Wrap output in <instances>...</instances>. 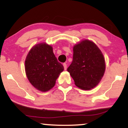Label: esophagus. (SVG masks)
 Masks as SVG:
<instances>
[{"label": "esophagus", "instance_id": "obj_1", "mask_svg": "<svg viewBox=\"0 0 128 128\" xmlns=\"http://www.w3.org/2000/svg\"><path fill=\"white\" fill-rule=\"evenodd\" d=\"M63 66H64V70H66V69H67V64H66V63H64V64H63Z\"/></svg>", "mask_w": 128, "mask_h": 128}]
</instances>
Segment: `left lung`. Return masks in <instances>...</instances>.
I'll return each mask as SVG.
<instances>
[{
	"label": "left lung",
	"mask_w": 128,
	"mask_h": 128,
	"mask_svg": "<svg viewBox=\"0 0 128 128\" xmlns=\"http://www.w3.org/2000/svg\"><path fill=\"white\" fill-rule=\"evenodd\" d=\"M73 61L67 68L78 87L89 90L98 85L105 71L104 55L98 46L84 40L73 46Z\"/></svg>",
	"instance_id": "8db88e82"
}]
</instances>
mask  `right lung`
Wrapping results in <instances>:
<instances>
[{
    "label": "right lung",
    "instance_id": "right-lung-1",
    "mask_svg": "<svg viewBox=\"0 0 128 128\" xmlns=\"http://www.w3.org/2000/svg\"><path fill=\"white\" fill-rule=\"evenodd\" d=\"M63 70L64 67L55 57L52 47L46 42L35 45L26 56V76L32 86L40 92L52 89Z\"/></svg>",
    "mask_w": 128,
    "mask_h": 128
}]
</instances>
